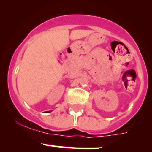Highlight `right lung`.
I'll list each match as a JSON object with an SVG mask.
<instances>
[{"label":"right lung","instance_id":"obj_1","mask_svg":"<svg viewBox=\"0 0 152 152\" xmlns=\"http://www.w3.org/2000/svg\"><path fill=\"white\" fill-rule=\"evenodd\" d=\"M45 113H50V111H47V112H45Z\"/></svg>","mask_w":152,"mask_h":152}]
</instances>
